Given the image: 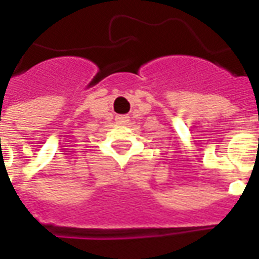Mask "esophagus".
Instances as JSON below:
<instances>
[{
  "label": "esophagus",
  "mask_w": 259,
  "mask_h": 259,
  "mask_svg": "<svg viewBox=\"0 0 259 259\" xmlns=\"http://www.w3.org/2000/svg\"><path fill=\"white\" fill-rule=\"evenodd\" d=\"M129 116L127 115H118L116 116V122H118L119 124H127L129 123Z\"/></svg>",
  "instance_id": "obj_1"
}]
</instances>
